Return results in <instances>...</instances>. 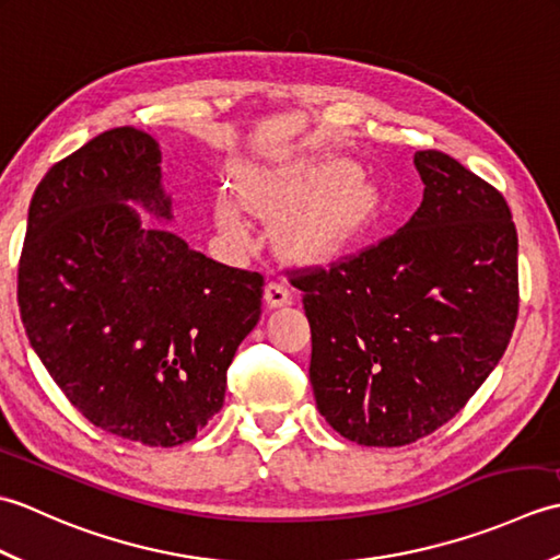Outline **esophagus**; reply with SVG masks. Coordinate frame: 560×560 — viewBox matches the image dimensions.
I'll return each mask as SVG.
<instances>
[{"label":"esophagus","mask_w":560,"mask_h":560,"mask_svg":"<svg viewBox=\"0 0 560 560\" xmlns=\"http://www.w3.org/2000/svg\"><path fill=\"white\" fill-rule=\"evenodd\" d=\"M265 301H267L269 307H283V305H291L293 295L287 287H283V283L271 281V283H267V289H265Z\"/></svg>","instance_id":"obj_1"}]
</instances>
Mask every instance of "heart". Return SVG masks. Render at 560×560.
I'll list each match as a JSON object with an SVG mask.
<instances>
[{
  "label": "heart",
  "mask_w": 560,
  "mask_h": 560,
  "mask_svg": "<svg viewBox=\"0 0 560 560\" xmlns=\"http://www.w3.org/2000/svg\"><path fill=\"white\" fill-rule=\"evenodd\" d=\"M301 206L304 209L289 221L283 241L303 259H327L363 231L375 207V192L347 159L259 165L241 175L235 201L219 199L217 219L225 231L243 235L247 231L243 209L281 217Z\"/></svg>",
  "instance_id": "obj_1"
}]
</instances>
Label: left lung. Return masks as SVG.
I'll return each mask as SVG.
<instances>
[{
    "label": "left lung",
    "mask_w": 560,
    "mask_h": 560,
    "mask_svg": "<svg viewBox=\"0 0 560 560\" xmlns=\"http://www.w3.org/2000/svg\"><path fill=\"white\" fill-rule=\"evenodd\" d=\"M421 207L359 257L293 279L311 323L325 421L368 447L450 421L503 359L517 319V231L503 195L440 151H416Z\"/></svg>",
    "instance_id": "obj_1"
}]
</instances>
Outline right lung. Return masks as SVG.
Segmentation results:
<instances>
[{
	"mask_svg": "<svg viewBox=\"0 0 560 560\" xmlns=\"http://www.w3.org/2000/svg\"><path fill=\"white\" fill-rule=\"evenodd\" d=\"M159 141L117 127L45 173L28 207L19 307L33 351L86 419L173 447L219 413L265 279L219 265L173 221Z\"/></svg>",
	"mask_w": 560,
	"mask_h": 560,
	"instance_id": "1",
	"label": "right lung"
}]
</instances>
